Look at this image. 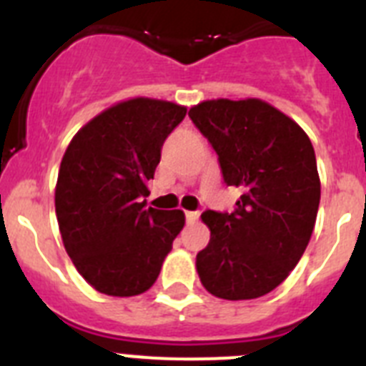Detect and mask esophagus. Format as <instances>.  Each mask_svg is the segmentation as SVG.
<instances>
[{
    "mask_svg": "<svg viewBox=\"0 0 366 366\" xmlns=\"http://www.w3.org/2000/svg\"><path fill=\"white\" fill-rule=\"evenodd\" d=\"M198 218H199L198 211H187L185 212V219H187V223H189V225H192V223L198 222Z\"/></svg>",
    "mask_w": 366,
    "mask_h": 366,
    "instance_id": "esophagus-1",
    "label": "esophagus"
}]
</instances>
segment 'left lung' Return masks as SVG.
I'll use <instances>...</instances> for the list:
<instances>
[{"label": "left lung", "instance_id": "obj_1", "mask_svg": "<svg viewBox=\"0 0 366 366\" xmlns=\"http://www.w3.org/2000/svg\"><path fill=\"white\" fill-rule=\"evenodd\" d=\"M189 117L242 190L232 212L205 211L211 240L196 257L202 284L227 300L266 295L299 264L315 227L321 181L312 141L258 99L207 100Z\"/></svg>", "mask_w": 366, "mask_h": 366}]
</instances>
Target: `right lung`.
Here are the masks:
<instances>
[{
	"label": "right lung",
	"mask_w": 366,
	"mask_h": 366,
	"mask_svg": "<svg viewBox=\"0 0 366 366\" xmlns=\"http://www.w3.org/2000/svg\"><path fill=\"white\" fill-rule=\"evenodd\" d=\"M187 108L132 99L87 122L60 163L54 207L64 247L97 292L134 297L159 277L183 211L147 207L161 148Z\"/></svg>",
	"instance_id": "1"
}]
</instances>
